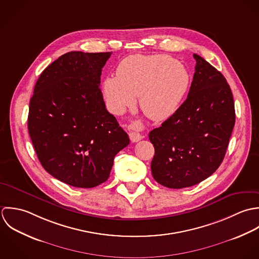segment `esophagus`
<instances>
[{
  "label": "esophagus",
  "mask_w": 259,
  "mask_h": 259,
  "mask_svg": "<svg viewBox=\"0 0 259 259\" xmlns=\"http://www.w3.org/2000/svg\"><path fill=\"white\" fill-rule=\"evenodd\" d=\"M129 129V138L132 142H138L143 138V135L140 131L143 129V125L140 121H134L128 126Z\"/></svg>",
  "instance_id": "obj_1"
}]
</instances>
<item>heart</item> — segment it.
I'll return each instance as SVG.
<instances>
[{"mask_svg":"<svg viewBox=\"0 0 259 259\" xmlns=\"http://www.w3.org/2000/svg\"><path fill=\"white\" fill-rule=\"evenodd\" d=\"M190 86L187 69L168 55H136L124 59L116 77L104 82V95L115 114L133 106L135 97L144 114L165 121L178 110Z\"/></svg>","mask_w":259,"mask_h":259,"instance_id":"heart-1","label":"heart"}]
</instances>
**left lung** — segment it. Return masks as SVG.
I'll return each instance as SVG.
<instances>
[{
	"mask_svg": "<svg viewBox=\"0 0 259 259\" xmlns=\"http://www.w3.org/2000/svg\"><path fill=\"white\" fill-rule=\"evenodd\" d=\"M193 57L196 66L187 99L149 133L155 149L153 178L173 189L198 184L216 171L235 123L233 96L226 79L202 57Z\"/></svg>",
	"mask_w": 259,
	"mask_h": 259,
	"instance_id": "left-lung-1",
	"label": "left lung"
}]
</instances>
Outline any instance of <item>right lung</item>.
Listing matches in <instances>:
<instances>
[{"instance_id": "right-lung-1", "label": "right lung", "mask_w": 259, "mask_h": 259, "mask_svg": "<svg viewBox=\"0 0 259 259\" xmlns=\"http://www.w3.org/2000/svg\"><path fill=\"white\" fill-rule=\"evenodd\" d=\"M111 54L62 55L42 72L30 100L28 129L39 161L74 187L105 182L114 157L130 142L107 111L99 86Z\"/></svg>"}]
</instances>
